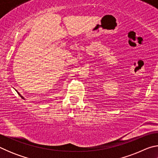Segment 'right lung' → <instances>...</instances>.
Returning a JSON list of instances; mask_svg holds the SVG:
<instances>
[{"label":"right lung","mask_w":158,"mask_h":158,"mask_svg":"<svg viewBox=\"0 0 158 158\" xmlns=\"http://www.w3.org/2000/svg\"><path fill=\"white\" fill-rule=\"evenodd\" d=\"M17 93H18V92H17ZM18 94H19V95H20V96H21V98H23V99H24V98H23V97H22V96H21V95H20V94H19V93H18Z\"/></svg>","instance_id":"1"}]
</instances>
